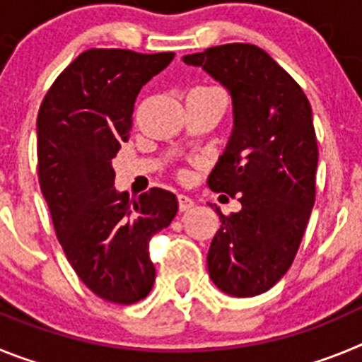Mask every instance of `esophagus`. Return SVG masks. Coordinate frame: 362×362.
I'll return each instance as SVG.
<instances>
[{"mask_svg": "<svg viewBox=\"0 0 362 362\" xmlns=\"http://www.w3.org/2000/svg\"><path fill=\"white\" fill-rule=\"evenodd\" d=\"M177 201H179V210H181V212H185V210H190L192 206H194V199L188 196H185V194H179Z\"/></svg>", "mask_w": 362, "mask_h": 362, "instance_id": "obj_1", "label": "esophagus"}]
</instances>
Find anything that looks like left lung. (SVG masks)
I'll return each mask as SVG.
<instances>
[{
	"mask_svg": "<svg viewBox=\"0 0 362 362\" xmlns=\"http://www.w3.org/2000/svg\"><path fill=\"white\" fill-rule=\"evenodd\" d=\"M232 98L233 127L209 175V187L238 196L206 264L212 283L233 297L270 290L292 267L315 201L317 141L300 86L263 49L248 43L183 56Z\"/></svg>",
	"mask_w": 362,
	"mask_h": 362,
	"instance_id": "1",
	"label": "left lung"
}]
</instances>
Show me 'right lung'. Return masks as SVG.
Masks as SVG:
<instances>
[{
  "label": "right lung",
  "instance_id": "1",
  "mask_svg": "<svg viewBox=\"0 0 362 362\" xmlns=\"http://www.w3.org/2000/svg\"><path fill=\"white\" fill-rule=\"evenodd\" d=\"M172 59L174 52L86 50L57 76L37 114V175L57 239L79 279L117 305L150 293L148 243L177 214L168 190H116L112 168L137 94Z\"/></svg>",
  "mask_w": 362,
  "mask_h": 362
}]
</instances>
